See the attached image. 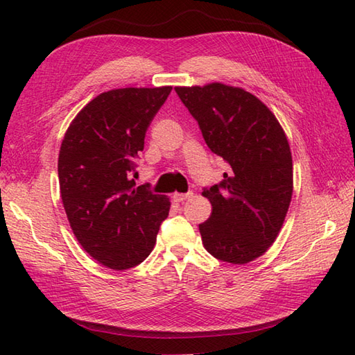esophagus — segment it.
Here are the masks:
<instances>
[{
    "mask_svg": "<svg viewBox=\"0 0 355 355\" xmlns=\"http://www.w3.org/2000/svg\"><path fill=\"white\" fill-rule=\"evenodd\" d=\"M192 192H187V193H173V201L175 202H184L186 200H189V198H192Z\"/></svg>",
    "mask_w": 355,
    "mask_h": 355,
    "instance_id": "esophagus-1",
    "label": "esophagus"
}]
</instances>
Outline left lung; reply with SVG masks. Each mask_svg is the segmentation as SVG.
<instances>
[{
	"instance_id": "obj_1",
	"label": "left lung",
	"mask_w": 355,
	"mask_h": 355,
	"mask_svg": "<svg viewBox=\"0 0 355 355\" xmlns=\"http://www.w3.org/2000/svg\"><path fill=\"white\" fill-rule=\"evenodd\" d=\"M175 92L210 150L230 166L220 184L202 191L212 205L200 224L202 245L224 262H252L276 241L291 202L293 158L284 128L244 88L212 82Z\"/></svg>"
}]
</instances>
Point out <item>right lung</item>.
Here are the masks:
<instances>
[{
    "label": "right lung",
    "instance_id": "add662e5",
    "mask_svg": "<svg viewBox=\"0 0 355 355\" xmlns=\"http://www.w3.org/2000/svg\"><path fill=\"white\" fill-rule=\"evenodd\" d=\"M171 89L101 93L71 120L59 149V189L70 227L82 248L111 270L145 261L169 215V198L135 187L131 173L148 126Z\"/></svg>",
    "mask_w": 355,
    "mask_h": 355
}]
</instances>
